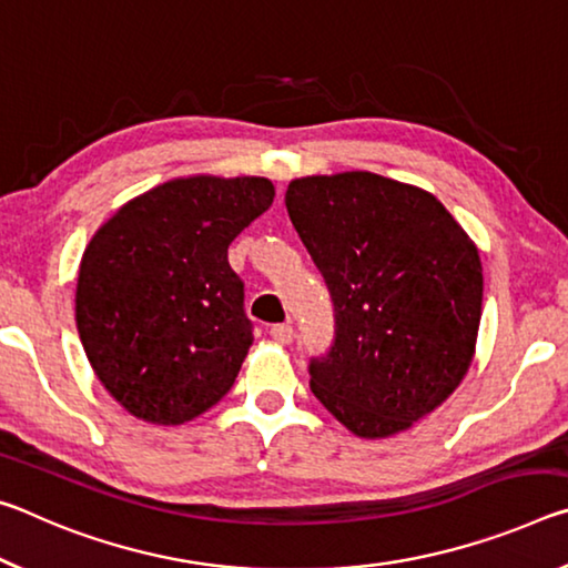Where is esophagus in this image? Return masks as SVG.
Wrapping results in <instances>:
<instances>
[{"label":"esophagus","mask_w":568,"mask_h":568,"mask_svg":"<svg viewBox=\"0 0 568 568\" xmlns=\"http://www.w3.org/2000/svg\"><path fill=\"white\" fill-rule=\"evenodd\" d=\"M272 337H274V342H278V345H290V342L294 339V327L292 324H274Z\"/></svg>","instance_id":"1"}]
</instances>
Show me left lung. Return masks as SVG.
<instances>
[{"label":"left lung","mask_w":568,"mask_h":568,"mask_svg":"<svg viewBox=\"0 0 568 568\" xmlns=\"http://www.w3.org/2000/svg\"><path fill=\"white\" fill-rule=\"evenodd\" d=\"M284 201L334 304V345L310 365L314 397L359 438L407 430L476 355V244L433 193L369 171L294 179Z\"/></svg>","instance_id":"obj_1"}]
</instances>
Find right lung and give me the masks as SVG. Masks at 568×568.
Masks as SVG:
<instances>
[{
    "instance_id": "1",
    "label": "right lung",
    "mask_w": 568,
    "mask_h": 568,
    "mask_svg": "<svg viewBox=\"0 0 568 568\" xmlns=\"http://www.w3.org/2000/svg\"><path fill=\"white\" fill-rule=\"evenodd\" d=\"M274 201L258 175H189L120 206L82 254L74 322L102 387L151 425L229 393L254 334L229 244Z\"/></svg>"
}]
</instances>
